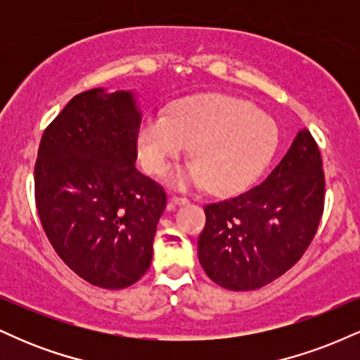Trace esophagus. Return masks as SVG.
Returning <instances> with one entry per match:
<instances>
[{
  "label": "esophagus",
  "instance_id": "34e87169",
  "mask_svg": "<svg viewBox=\"0 0 360 360\" xmlns=\"http://www.w3.org/2000/svg\"><path fill=\"white\" fill-rule=\"evenodd\" d=\"M186 203H189L188 198H184V196H171V200H169V205L167 206H169V210H172L177 205H186Z\"/></svg>",
  "mask_w": 360,
  "mask_h": 360
}]
</instances>
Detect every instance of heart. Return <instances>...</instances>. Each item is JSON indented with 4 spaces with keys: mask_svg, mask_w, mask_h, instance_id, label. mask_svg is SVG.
Segmentation results:
<instances>
[{
    "mask_svg": "<svg viewBox=\"0 0 360 360\" xmlns=\"http://www.w3.org/2000/svg\"><path fill=\"white\" fill-rule=\"evenodd\" d=\"M279 135L274 120L245 100L198 94L177 101L166 113L143 117L137 152L143 169L160 174L191 146L194 160L176 169L179 188L205 186L213 193L245 188L271 162Z\"/></svg>",
    "mask_w": 360,
    "mask_h": 360,
    "instance_id": "heart-1",
    "label": "heart"
}]
</instances>
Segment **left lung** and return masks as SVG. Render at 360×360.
I'll list each match as a JSON object with an SVG mask.
<instances>
[{
	"label": "left lung",
	"instance_id": "8db88e82",
	"mask_svg": "<svg viewBox=\"0 0 360 360\" xmlns=\"http://www.w3.org/2000/svg\"><path fill=\"white\" fill-rule=\"evenodd\" d=\"M325 176L311 134H296L259 186L205 206L198 257L208 278L230 291L266 286L291 269L315 237L323 213Z\"/></svg>",
	"mask_w": 360,
	"mask_h": 360
}]
</instances>
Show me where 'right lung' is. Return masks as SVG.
<instances>
[{"label":"right lung","mask_w":360,"mask_h":360,"mask_svg":"<svg viewBox=\"0 0 360 360\" xmlns=\"http://www.w3.org/2000/svg\"><path fill=\"white\" fill-rule=\"evenodd\" d=\"M142 120L135 91L74 96L44 131L35 166L40 221L82 279L123 289L146 274L166 193L135 169Z\"/></svg>","instance_id":"add662e5"}]
</instances>
